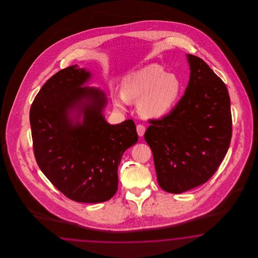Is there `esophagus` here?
Here are the masks:
<instances>
[{
	"mask_svg": "<svg viewBox=\"0 0 258 258\" xmlns=\"http://www.w3.org/2000/svg\"><path fill=\"white\" fill-rule=\"evenodd\" d=\"M136 131H137L138 135L142 137V136L145 134V132H146V126L144 125H141V124H139V125H136Z\"/></svg>",
	"mask_w": 258,
	"mask_h": 258,
	"instance_id": "obj_1",
	"label": "esophagus"
}]
</instances>
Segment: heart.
<instances>
[{"mask_svg": "<svg viewBox=\"0 0 258 258\" xmlns=\"http://www.w3.org/2000/svg\"><path fill=\"white\" fill-rule=\"evenodd\" d=\"M180 83L177 77L166 74L163 67L150 64L128 74L121 84V94L114 97L119 109L125 102H137L141 116L159 118L167 113L180 95Z\"/></svg>", "mask_w": 258, "mask_h": 258, "instance_id": "obj_1", "label": "heart"}]
</instances>
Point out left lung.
Returning <instances> with one entry per match:
<instances>
[{
	"instance_id": "obj_1",
	"label": "left lung",
	"mask_w": 258,
	"mask_h": 258,
	"mask_svg": "<svg viewBox=\"0 0 258 258\" xmlns=\"http://www.w3.org/2000/svg\"><path fill=\"white\" fill-rule=\"evenodd\" d=\"M185 94L161 119L149 120L145 140L152 150L157 180L168 193L202 185L218 170L232 138L226 85L202 58L187 55Z\"/></svg>"
}]
</instances>
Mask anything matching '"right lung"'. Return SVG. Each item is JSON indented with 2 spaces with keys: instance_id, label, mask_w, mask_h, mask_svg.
Here are the masks:
<instances>
[{
  "instance_id": "right-lung-1",
  "label": "right lung",
  "mask_w": 258,
  "mask_h": 258,
  "mask_svg": "<svg viewBox=\"0 0 258 258\" xmlns=\"http://www.w3.org/2000/svg\"><path fill=\"white\" fill-rule=\"evenodd\" d=\"M90 77L73 65L49 78L32 103L30 125L35 158L47 179L70 200L97 203L116 193L118 165L138 135L132 119L107 123L104 92L81 87Z\"/></svg>"
}]
</instances>
